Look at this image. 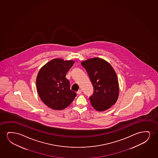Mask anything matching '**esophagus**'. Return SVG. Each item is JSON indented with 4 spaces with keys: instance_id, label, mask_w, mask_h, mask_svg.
Wrapping results in <instances>:
<instances>
[{
    "instance_id": "esophagus-1",
    "label": "esophagus",
    "mask_w": 158,
    "mask_h": 158,
    "mask_svg": "<svg viewBox=\"0 0 158 158\" xmlns=\"http://www.w3.org/2000/svg\"><path fill=\"white\" fill-rule=\"evenodd\" d=\"M81 92H82V91H81V89H79V90L77 92V94H80L81 93Z\"/></svg>"
}]
</instances>
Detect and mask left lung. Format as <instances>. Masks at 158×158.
<instances>
[{
	"mask_svg": "<svg viewBox=\"0 0 158 158\" xmlns=\"http://www.w3.org/2000/svg\"><path fill=\"white\" fill-rule=\"evenodd\" d=\"M93 85L94 92L89 99L98 111L110 108L117 102L119 96V84L112 66L99 58L89 59L81 62Z\"/></svg>",
	"mask_w": 158,
	"mask_h": 158,
	"instance_id": "8db88e82",
	"label": "left lung"
}]
</instances>
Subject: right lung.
<instances>
[{"instance_id": "1", "label": "right lung", "mask_w": 158, "mask_h": 158, "mask_svg": "<svg viewBox=\"0 0 158 158\" xmlns=\"http://www.w3.org/2000/svg\"><path fill=\"white\" fill-rule=\"evenodd\" d=\"M74 63L54 59L41 67L36 79L38 93L42 102L48 107L61 110L71 104L77 95L70 89L66 74Z\"/></svg>"}]
</instances>
